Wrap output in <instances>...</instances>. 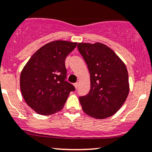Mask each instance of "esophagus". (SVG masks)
I'll return each instance as SVG.
<instances>
[{"label": "esophagus", "instance_id": "34e87169", "mask_svg": "<svg viewBox=\"0 0 152 152\" xmlns=\"http://www.w3.org/2000/svg\"><path fill=\"white\" fill-rule=\"evenodd\" d=\"M73 85H74V87H76V89L78 87V86H79V83H77V82H76V83L73 84Z\"/></svg>", "mask_w": 152, "mask_h": 152}]
</instances>
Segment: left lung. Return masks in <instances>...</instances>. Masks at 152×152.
Listing matches in <instances>:
<instances>
[{"label": "left lung", "mask_w": 152, "mask_h": 152, "mask_svg": "<svg viewBox=\"0 0 152 152\" xmlns=\"http://www.w3.org/2000/svg\"><path fill=\"white\" fill-rule=\"evenodd\" d=\"M90 74V90L79 102L87 115L98 119L113 115L129 94L126 67L112 49L100 42L79 43Z\"/></svg>", "instance_id": "left-lung-1"}]
</instances>
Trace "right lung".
<instances>
[{
  "mask_svg": "<svg viewBox=\"0 0 152 152\" xmlns=\"http://www.w3.org/2000/svg\"><path fill=\"white\" fill-rule=\"evenodd\" d=\"M76 42L53 41L37 50L23 69L20 85L23 97L38 114L49 115L63 108L75 87L65 79V58Z\"/></svg>",
  "mask_w": 152,
  "mask_h": 152,
  "instance_id": "obj_1",
  "label": "right lung"
}]
</instances>
